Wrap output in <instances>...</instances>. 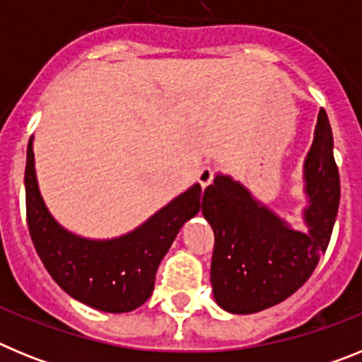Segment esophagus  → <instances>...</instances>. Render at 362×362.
<instances>
[{"label":"esophagus","mask_w":362,"mask_h":362,"mask_svg":"<svg viewBox=\"0 0 362 362\" xmlns=\"http://www.w3.org/2000/svg\"><path fill=\"white\" fill-rule=\"evenodd\" d=\"M197 181H199L201 187H203V188L209 187V185L214 181V170H212V168H210V166H203V168L199 170V174H197Z\"/></svg>","instance_id":"34e87169"}]
</instances>
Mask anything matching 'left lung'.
I'll list each match as a JSON object with an SVG mask.
<instances>
[{"label": "left lung", "mask_w": 362, "mask_h": 362, "mask_svg": "<svg viewBox=\"0 0 362 362\" xmlns=\"http://www.w3.org/2000/svg\"><path fill=\"white\" fill-rule=\"evenodd\" d=\"M308 232H297L255 201L241 183L217 174L203 194V216L214 230L210 267L214 299L230 313H255L276 306L308 281L328 248L341 181L334 137L325 108L305 161Z\"/></svg>", "instance_id": "1"}]
</instances>
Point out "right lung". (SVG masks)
<instances>
[{
  "label": "right lung",
  "instance_id": "obj_1",
  "mask_svg": "<svg viewBox=\"0 0 362 362\" xmlns=\"http://www.w3.org/2000/svg\"><path fill=\"white\" fill-rule=\"evenodd\" d=\"M25 196L28 232L52 279L74 299L110 313L132 312L152 296L161 259L185 221L203 206L201 185L196 183L123 238H78L57 225L41 199L32 139L27 148Z\"/></svg>",
  "mask_w": 362,
  "mask_h": 362
}]
</instances>
